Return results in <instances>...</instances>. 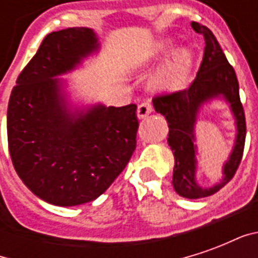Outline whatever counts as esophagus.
Masks as SVG:
<instances>
[{
    "mask_svg": "<svg viewBox=\"0 0 258 258\" xmlns=\"http://www.w3.org/2000/svg\"><path fill=\"white\" fill-rule=\"evenodd\" d=\"M153 112V106H152L149 102H142L138 109H137V117L138 118H145L148 114H151Z\"/></svg>",
    "mask_w": 258,
    "mask_h": 258,
    "instance_id": "obj_1",
    "label": "esophagus"
}]
</instances>
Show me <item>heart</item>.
Returning a JSON list of instances; mask_svg holds the SVG:
<instances>
[{"mask_svg":"<svg viewBox=\"0 0 258 258\" xmlns=\"http://www.w3.org/2000/svg\"><path fill=\"white\" fill-rule=\"evenodd\" d=\"M166 59L149 77V85L156 92H175L188 84L194 70V53L186 48L177 51L174 40H162L149 51V60L159 62Z\"/></svg>","mask_w":258,"mask_h":258,"instance_id":"1","label":"heart"}]
</instances>
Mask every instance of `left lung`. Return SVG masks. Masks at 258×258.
<instances>
[{
  "label": "left lung",
  "mask_w": 258,
  "mask_h": 258,
  "mask_svg": "<svg viewBox=\"0 0 258 258\" xmlns=\"http://www.w3.org/2000/svg\"><path fill=\"white\" fill-rule=\"evenodd\" d=\"M192 29L205 38V53L196 79L188 90L153 98V107L167 120L168 146L174 155L173 186L186 199H200L214 195L228 184L238 170L246 140V120L239 98V83L235 70L228 63L214 34L206 26L192 22ZM223 99L233 113L237 135L233 151L223 166V178L218 184L205 188L196 181L197 147L194 127L200 110L207 103Z\"/></svg>",
  "instance_id": "left-lung-1"
}]
</instances>
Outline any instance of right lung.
Returning a JSON list of instances; mask_svg holds the SVG:
<instances>
[{
  "mask_svg": "<svg viewBox=\"0 0 258 258\" xmlns=\"http://www.w3.org/2000/svg\"><path fill=\"white\" fill-rule=\"evenodd\" d=\"M95 31L49 33L11 92L7 131L19 178L49 205L92 202L112 185L137 145V105L74 107L60 76L99 51Z\"/></svg>",
  "mask_w": 258,
  "mask_h": 258,
  "instance_id": "1",
  "label": "right lung"
}]
</instances>
